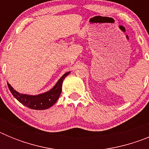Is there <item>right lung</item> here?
I'll return each instance as SVG.
<instances>
[{
    "label": "right lung",
    "mask_w": 149,
    "mask_h": 149,
    "mask_svg": "<svg viewBox=\"0 0 149 149\" xmlns=\"http://www.w3.org/2000/svg\"><path fill=\"white\" fill-rule=\"evenodd\" d=\"M69 73L70 72L64 74L51 90L36 95L21 94L13 89L10 84L7 83V85L13 95L23 105L33 110H46L53 106L58 100L62 92L63 80Z\"/></svg>",
    "instance_id": "add662e5"
}]
</instances>
